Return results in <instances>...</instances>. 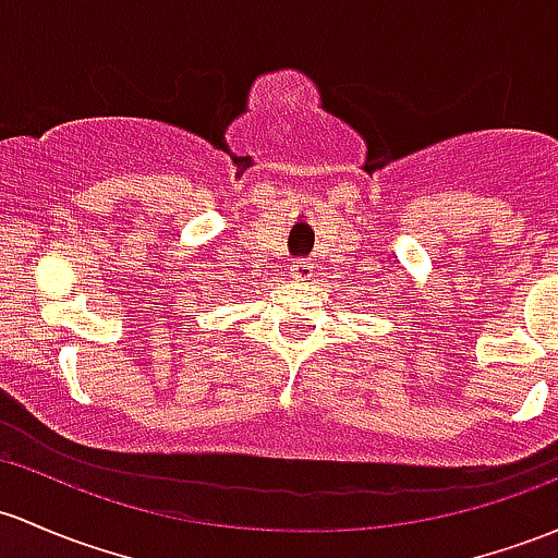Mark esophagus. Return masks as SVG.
<instances>
[{
    "label": "esophagus",
    "instance_id": "obj_1",
    "mask_svg": "<svg viewBox=\"0 0 558 558\" xmlns=\"http://www.w3.org/2000/svg\"><path fill=\"white\" fill-rule=\"evenodd\" d=\"M311 274V263H305V260H295L290 266V279H295V281H303L305 277H308Z\"/></svg>",
    "mask_w": 558,
    "mask_h": 558
}]
</instances>
